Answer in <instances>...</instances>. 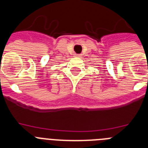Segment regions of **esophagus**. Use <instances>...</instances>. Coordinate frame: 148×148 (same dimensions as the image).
Returning <instances> with one entry per match:
<instances>
[{"instance_id":"obj_1","label":"esophagus","mask_w":148,"mask_h":148,"mask_svg":"<svg viewBox=\"0 0 148 148\" xmlns=\"http://www.w3.org/2000/svg\"><path fill=\"white\" fill-rule=\"evenodd\" d=\"M75 57L79 58V57H81V55H78V54H76V55H75Z\"/></svg>"}]
</instances>
